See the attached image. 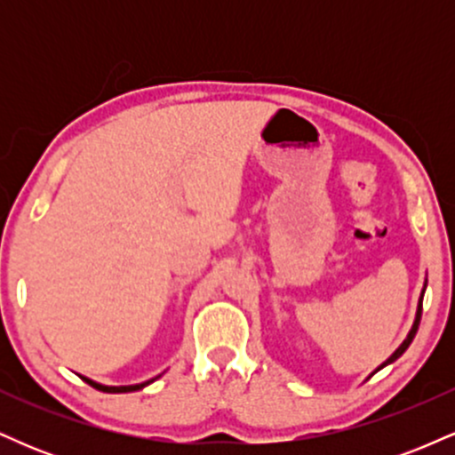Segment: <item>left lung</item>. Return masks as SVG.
I'll return each mask as SVG.
<instances>
[{
    "mask_svg": "<svg viewBox=\"0 0 455 455\" xmlns=\"http://www.w3.org/2000/svg\"><path fill=\"white\" fill-rule=\"evenodd\" d=\"M424 293H426V286H424V291H421V297H419V306H417V315H415V323H412V327H411V331H409V336H406V340L400 344L398 348H395V353L391 355V357L387 359V362L385 363H380L377 370H380V368H385V365H389V363H394L395 359L400 357L402 353L406 351V348L411 347V342H412V338H415V333H417V329H419V321H421V304H424Z\"/></svg>",
    "mask_w": 455,
    "mask_h": 455,
    "instance_id": "left-lung-1",
    "label": "left lung"
}]
</instances>
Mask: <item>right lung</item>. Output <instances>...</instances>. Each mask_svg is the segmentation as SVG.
<instances>
[{"instance_id":"1","label":"right lung","mask_w":455,"mask_h":455,"mask_svg":"<svg viewBox=\"0 0 455 455\" xmlns=\"http://www.w3.org/2000/svg\"><path fill=\"white\" fill-rule=\"evenodd\" d=\"M83 380H85V383H90L92 387H96V389H100V391H107V394H128V391H139V389H143V387H148L149 383H154L156 379H151V380H145V383H139V385H122V387H108V385H100V383H96V380H92V379H87V377H81Z\"/></svg>"}]
</instances>
